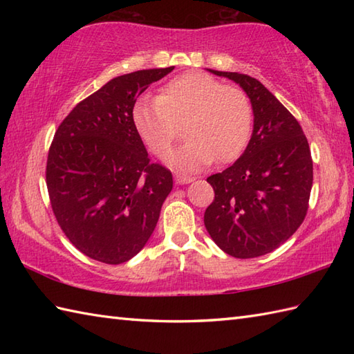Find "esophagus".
Returning a JSON list of instances; mask_svg holds the SVG:
<instances>
[{"label":"esophagus","instance_id":"1","mask_svg":"<svg viewBox=\"0 0 354 354\" xmlns=\"http://www.w3.org/2000/svg\"><path fill=\"white\" fill-rule=\"evenodd\" d=\"M175 181L178 184H189V183H193L194 178L193 176H187V175H183V173H178V175H175Z\"/></svg>","mask_w":354,"mask_h":354}]
</instances>
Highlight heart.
Wrapping results in <instances>:
<instances>
[{"mask_svg": "<svg viewBox=\"0 0 354 354\" xmlns=\"http://www.w3.org/2000/svg\"><path fill=\"white\" fill-rule=\"evenodd\" d=\"M132 122L147 149L165 156L184 124V145L169 156L183 170H198L214 160L230 162L251 138L254 109L237 86L223 85L204 73H185L169 80L158 97H140Z\"/></svg>", "mask_w": 354, "mask_h": 354, "instance_id": "heart-1", "label": "heart"}]
</instances>
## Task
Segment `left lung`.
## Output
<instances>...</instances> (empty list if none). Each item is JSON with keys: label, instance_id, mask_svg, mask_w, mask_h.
<instances>
[{"label": "left lung", "instance_id": "8db88e82", "mask_svg": "<svg viewBox=\"0 0 354 354\" xmlns=\"http://www.w3.org/2000/svg\"><path fill=\"white\" fill-rule=\"evenodd\" d=\"M243 88L254 109V131L245 152L207 178L214 201L205 209L208 234L236 259L277 250L303 223L313 183L310 147L301 126L257 79L214 71Z\"/></svg>", "mask_w": 354, "mask_h": 354}]
</instances>
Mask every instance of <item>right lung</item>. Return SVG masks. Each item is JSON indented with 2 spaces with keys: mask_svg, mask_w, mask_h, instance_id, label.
Instances as JSON below:
<instances>
[{
  "mask_svg": "<svg viewBox=\"0 0 354 354\" xmlns=\"http://www.w3.org/2000/svg\"><path fill=\"white\" fill-rule=\"evenodd\" d=\"M173 70H141L109 80L77 103L51 141L45 179L53 213L89 259L120 265L156 227L173 187L171 171L150 162L132 108L150 84Z\"/></svg>",
  "mask_w": 354,
  "mask_h": 354,
  "instance_id": "1",
  "label": "right lung"
}]
</instances>
